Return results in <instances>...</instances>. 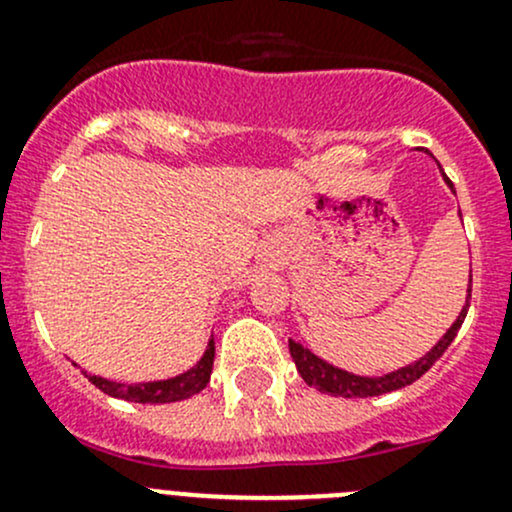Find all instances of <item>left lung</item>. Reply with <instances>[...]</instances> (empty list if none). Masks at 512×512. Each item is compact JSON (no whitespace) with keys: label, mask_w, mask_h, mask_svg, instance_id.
Returning a JSON list of instances; mask_svg holds the SVG:
<instances>
[{"label":"left lung","mask_w":512,"mask_h":512,"mask_svg":"<svg viewBox=\"0 0 512 512\" xmlns=\"http://www.w3.org/2000/svg\"><path fill=\"white\" fill-rule=\"evenodd\" d=\"M446 184L454 188V184H451L449 179H446ZM469 301H471V279H469V297H466V306L461 309L459 319H456L454 326L444 333V338H441L437 346L424 355V358H419L417 363L405 365V368L395 370V373H387V375H383V378H363V375L346 373V370L326 363V360H321L319 355L311 353L309 348H304L301 343H294V341H289V353H292V358H294V363H297V370L301 373V378H304V383L316 387L319 392H326V395H333V397L385 395V392L400 390V387L412 385L414 380L422 378V375L427 373L434 363H437L441 355H444L446 348L451 346V341L456 338L461 324H464L466 311H469Z\"/></svg>","instance_id":"obj_1"}]
</instances>
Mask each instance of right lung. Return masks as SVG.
<instances>
[{"mask_svg": "<svg viewBox=\"0 0 512 512\" xmlns=\"http://www.w3.org/2000/svg\"><path fill=\"white\" fill-rule=\"evenodd\" d=\"M213 358H215V343L211 338L203 358L198 360L191 370H186L184 375H176V378L157 380V383H137V385L112 383V380L98 378V375H88V373H85V378L98 387V390L105 392V395L142 402V405H147V402H152V405H164V402H179V400H186V397L196 395V392H201L203 387L208 385V380H211Z\"/></svg>", "mask_w": 512, "mask_h": 512, "instance_id": "right-lung-1", "label": "right lung"}]
</instances>
